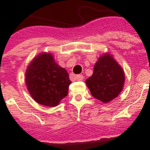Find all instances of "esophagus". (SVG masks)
<instances>
[{"label": "esophagus", "instance_id": "esophagus-1", "mask_svg": "<svg viewBox=\"0 0 150 150\" xmlns=\"http://www.w3.org/2000/svg\"><path fill=\"white\" fill-rule=\"evenodd\" d=\"M76 79H77L78 81H82L83 79H84V77H83V75H76Z\"/></svg>", "mask_w": 150, "mask_h": 150}]
</instances>
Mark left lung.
<instances>
[{
	"label": "left lung",
	"instance_id": "8db88e82",
	"mask_svg": "<svg viewBox=\"0 0 150 150\" xmlns=\"http://www.w3.org/2000/svg\"><path fill=\"white\" fill-rule=\"evenodd\" d=\"M124 71L110 53L100 56L86 85L94 98L103 103L114 100L123 90Z\"/></svg>",
	"mask_w": 150,
	"mask_h": 150
}]
</instances>
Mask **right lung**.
Masks as SVG:
<instances>
[{
  "label": "right lung",
  "instance_id": "add662e5",
  "mask_svg": "<svg viewBox=\"0 0 150 150\" xmlns=\"http://www.w3.org/2000/svg\"><path fill=\"white\" fill-rule=\"evenodd\" d=\"M25 81L33 98L47 107L57 106L67 96L71 82L67 71L47 52L40 54L30 62L25 73Z\"/></svg>",
  "mask_w": 150,
  "mask_h": 150
}]
</instances>
